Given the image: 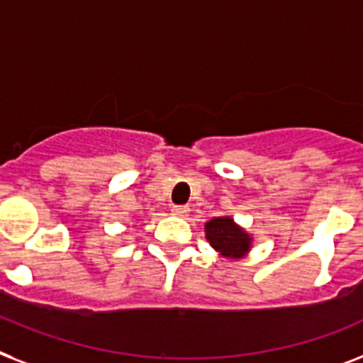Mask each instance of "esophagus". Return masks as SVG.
<instances>
[{
    "label": "esophagus",
    "instance_id": "obj_1",
    "mask_svg": "<svg viewBox=\"0 0 363 363\" xmlns=\"http://www.w3.org/2000/svg\"><path fill=\"white\" fill-rule=\"evenodd\" d=\"M171 211H172V214H174V216H179V218H184V216H187V214H189V207H185V205H174Z\"/></svg>",
    "mask_w": 363,
    "mask_h": 363
}]
</instances>
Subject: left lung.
<instances>
[{
    "mask_svg": "<svg viewBox=\"0 0 363 363\" xmlns=\"http://www.w3.org/2000/svg\"><path fill=\"white\" fill-rule=\"evenodd\" d=\"M205 238L220 256L230 259L245 258L252 249V236L230 216H218L205 223Z\"/></svg>",
    "mask_w": 363,
    "mask_h": 363,
    "instance_id": "left-lung-1",
    "label": "left lung"
}]
</instances>
